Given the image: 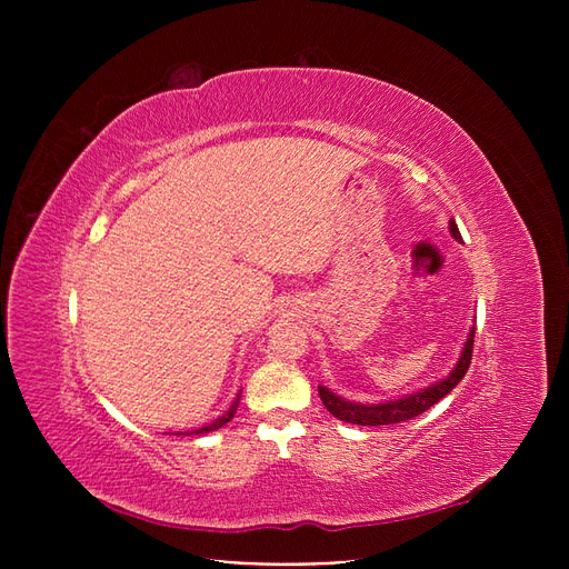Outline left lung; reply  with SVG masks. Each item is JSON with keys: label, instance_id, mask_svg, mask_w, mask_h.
Here are the masks:
<instances>
[{"label": "left lung", "instance_id": "obj_1", "mask_svg": "<svg viewBox=\"0 0 569 569\" xmlns=\"http://www.w3.org/2000/svg\"><path fill=\"white\" fill-rule=\"evenodd\" d=\"M450 230L457 239H461V232L457 228V221L452 219L450 221ZM472 341H475V327L468 335V341L463 346V352H461V360L459 365L455 367V371L447 376L445 380H438L436 385L427 387V390H420L415 395H408L403 399H397V401H387V403H373V406H365V403H352V401H346L337 395H332L330 390H325V387L320 385L318 387V395H320V401L322 406L330 410L337 420L341 422H348V425H360V427H382V425H399V422H406V420H412V417L422 415L425 410H429L433 403H438L445 395H450L455 387L463 380L468 367H470V360H472Z\"/></svg>", "mask_w": 569, "mask_h": 569}]
</instances>
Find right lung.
I'll return each mask as SVG.
<instances>
[{"label": "right lung", "instance_id": "1", "mask_svg": "<svg viewBox=\"0 0 569 569\" xmlns=\"http://www.w3.org/2000/svg\"><path fill=\"white\" fill-rule=\"evenodd\" d=\"M237 406H239V397H237V401H232V406H230V410L226 412V415H221L219 420H214L212 425H207V427H200V429H196L193 433L198 436V433H209V431H214V429H221L223 425H228L232 417H234V412H237Z\"/></svg>", "mask_w": 569, "mask_h": 569}]
</instances>
